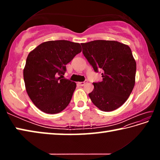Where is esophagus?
<instances>
[{"label":"esophagus","mask_w":160,"mask_h":160,"mask_svg":"<svg viewBox=\"0 0 160 160\" xmlns=\"http://www.w3.org/2000/svg\"><path fill=\"white\" fill-rule=\"evenodd\" d=\"M87 83V82H78V85H79L80 86H84Z\"/></svg>","instance_id":"obj_1"}]
</instances>
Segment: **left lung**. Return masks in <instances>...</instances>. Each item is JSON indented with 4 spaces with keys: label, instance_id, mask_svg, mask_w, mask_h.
<instances>
[{
    "label": "left lung",
    "instance_id": "8db88e82",
    "mask_svg": "<svg viewBox=\"0 0 160 160\" xmlns=\"http://www.w3.org/2000/svg\"><path fill=\"white\" fill-rule=\"evenodd\" d=\"M82 53L94 71L102 69V81L93 83L89 97L103 112L117 109L126 102L135 83L136 62L128 45L117 41L82 43Z\"/></svg>",
    "mask_w": 160,
    "mask_h": 160
}]
</instances>
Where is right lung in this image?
Masks as SVG:
<instances>
[{
  "label": "right lung",
  "instance_id": "1",
  "mask_svg": "<svg viewBox=\"0 0 160 160\" xmlns=\"http://www.w3.org/2000/svg\"><path fill=\"white\" fill-rule=\"evenodd\" d=\"M81 51L79 43L56 40L42 43L28 54L23 70L25 89L42 112L55 114L69 104L76 83L61 76L66 65Z\"/></svg>",
  "mask_w": 160,
  "mask_h": 160
}]
</instances>
